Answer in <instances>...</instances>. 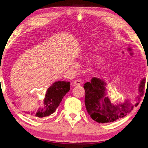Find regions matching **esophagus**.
Returning <instances> with one entry per match:
<instances>
[{
  "instance_id": "obj_1",
  "label": "esophagus",
  "mask_w": 148,
  "mask_h": 148,
  "mask_svg": "<svg viewBox=\"0 0 148 148\" xmlns=\"http://www.w3.org/2000/svg\"><path fill=\"white\" fill-rule=\"evenodd\" d=\"M82 84V81L80 80H75L74 81V85H80Z\"/></svg>"
}]
</instances>
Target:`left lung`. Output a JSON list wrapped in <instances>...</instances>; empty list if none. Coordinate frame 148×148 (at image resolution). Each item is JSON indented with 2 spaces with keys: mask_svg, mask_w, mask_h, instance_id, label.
<instances>
[{
  "mask_svg": "<svg viewBox=\"0 0 148 148\" xmlns=\"http://www.w3.org/2000/svg\"><path fill=\"white\" fill-rule=\"evenodd\" d=\"M145 83L146 79L144 78L139 84L138 101L143 94ZM106 84L103 80L96 77L92 78L90 82H88L84 85L85 108L92 119L98 123L113 122L121 119L130 113L134 107L129 100L123 103H111L106 96ZM138 104L139 102H137L135 106Z\"/></svg>",
  "mask_w": 148,
  "mask_h": 148,
  "instance_id": "obj_1",
  "label": "left lung"
}]
</instances>
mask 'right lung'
Masks as SVG:
<instances>
[{
    "mask_svg": "<svg viewBox=\"0 0 148 148\" xmlns=\"http://www.w3.org/2000/svg\"><path fill=\"white\" fill-rule=\"evenodd\" d=\"M70 89V84L69 82L58 81L52 84L45 94L44 106L35 113V116L37 118H43L54 113L63 97Z\"/></svg>",
    "mask_w": 148,
    "mask_h": 148,
    "instance_id": "1",
    "label": "right lung"
}]
</instances>
